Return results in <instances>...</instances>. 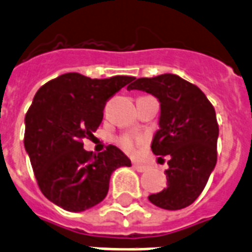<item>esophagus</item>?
Masks as SVG:
<instances>
[{"label": "esophagus", "mask_w": 252, "mask_h": 252, "mask_svg": "<svg viewBox=\"0 0 252 252\" xmlns=\"http://www.w3.org/2000/svg\"><path fill=\"white\" fill-rule=\"evenodd\" d=\"M133 169L134 170H137V172H145L148 169V166L143 164H133Z\"/></svg>", "instance_id": "34e87169"}]
</instances>
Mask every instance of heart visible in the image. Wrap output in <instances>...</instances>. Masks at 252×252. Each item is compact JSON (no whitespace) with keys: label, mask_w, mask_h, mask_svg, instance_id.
Instances as JSON below:
<instances>
[{"label":"heart","mask_w":252,"mask_h":252,"mask_svg":"<svg viewBox=\"0 0 252 252\" xmlns=\"http://www.w3.org/2000/svg\"><path fill=\"white\" fill-rule=\"evenodd\" d=\"M136 143H139V140H134L132 139V137H123V139L120 140L122 147L124 148L126 152H133Z\"/></svg>","instance_id":"obj_1"}]
</instances>
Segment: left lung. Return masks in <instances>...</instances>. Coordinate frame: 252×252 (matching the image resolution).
I'll use <instances>...</instances> for the list:
<instances>
[{
    "label": "left lung",
    "instance_id": "obj_1",
    "mask_svg": "<svg viewBox=\"0 0 252 252\" xmlns=\"http://www.w3.org/2000/svg\"><path fill=\"white\" fill-rule=\"evenodd\" d=\"M132 80L128 91L148 92L160 101V129L151 148L156 156L169 157L168 185L148 198L161 209H184L198 198L216 168L220 128L214 107L197 86L178 75Z\"/></svg>",
    "mask_w": 252,
    "mask_h": 252
}]
</instances>
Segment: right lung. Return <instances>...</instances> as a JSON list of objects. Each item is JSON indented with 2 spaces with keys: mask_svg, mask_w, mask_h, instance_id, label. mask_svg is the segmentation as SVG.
Returning <instances> with one entry per match:
<instances>
[{
  "mask_svg": "<svg viewBox=\"0 0 252 252\" xmlns=\"http://www.w3.org/2000/svg\"><path fill=\"white\" fill-rule=\"evenodd\" d=\"M133 79H91L67 72L43 84L25 116V149L39 189L67 211L91 209L105 198L109 178L130 160L118 147L92 155L82 140L92 137L103 120L105 101Z\"/></svg>",
  "mask_w": 252,
  "mask_h": 252,
  "instance_id": "add662e5",
  "label": "right lung"
}]
</instances>
